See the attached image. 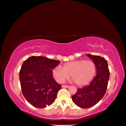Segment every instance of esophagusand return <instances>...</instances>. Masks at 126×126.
<instances>
[{
    "label": "esophagus",
    "instance_id": "1",
    "mask_svg": "<svg viewBox=\"0 0 126 126\" xmlns=\"http://www.w3.org/2000/svg\"><path fill=\"white\" fill-rule=\"evenodd\" d=\"M62 88H68L69 87V85H63L62 86Z\"/></svg>",
    "mask_w": 126,
    "mask_h": 126
}]
</instances>
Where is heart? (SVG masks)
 Wrapping results in <instances>:
<instances>
[{"mask_svg": "<svg viewBox=\"0 0 126 126\" xmlns=\"http://www.w3.org/2000/svg\"><path fill=\"white\" fill-rule=\"evenodd\" d=\"M96 71L95 63L92 61L78 60L65 63L63 68L57 65L52 69L54 79L62 83L71 76L77 85L84 86L92 81Z\"/></svg>", "mask_w": 126, "mask_h": 126, "instance_id": "1", "label": "heart"}]
</instances>
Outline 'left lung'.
Wrapping results in <instances>:
<instances>
[{
	"label": "left lung",
	"instance_id": "obj_1",
	"mask_svg": "<svg viewBox=\"0 0 126 126\" xmlns=\"http://www.w3.org/2000/svg\"><path fill=\"white\" fill-rule=\"evenodd\" d=\"M87 55L95 63L97 75L88 85L78 89L72 96L73 102L84 109L93 106L102 98L106 93L110 77L108 62L105 58L91 54Z\"/></svg>",
	"mask_w": 126,
	"mask_h": 126
}]
</instances>
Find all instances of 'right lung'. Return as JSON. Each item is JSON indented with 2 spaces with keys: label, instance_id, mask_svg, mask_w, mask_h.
I'll list each match as a JSON object with an SVG mask.
<instances>
[{
  "label": "right lung",
  "instance_id": "obj_1",
  "mask_svg": "<svg viewBox=\"0 0 126 126\" xmlns=\"http://www.w3.org/2000/svg\"><path fill=\"white\" fill-rule=\"evenodd\" d=\"M59 61L32 56L24 62L19 72L22 94L28 102L37 108L51 105L61 85L52 77V70Z\"/></svg>",
  "mask_w": 126,
  "mask_h": 126
}]
</instances>
